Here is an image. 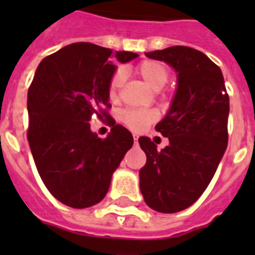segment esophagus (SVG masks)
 Masks as SVG:
<instances>
[{"instance_id":"34e87169","label":"esophagus","mask_w":255,"mask_h":255,"mask_svg":"<svg viewBox=\"0 0 255 255\" xmlns=\"http://www.w3.org/2000/svg\"><path fill=\"white\" fill-rule=\"evenodd\" d=\"M137 139H139V137H137V135H133V140H135V143H137Z\"/></svg>"}]
</instances>
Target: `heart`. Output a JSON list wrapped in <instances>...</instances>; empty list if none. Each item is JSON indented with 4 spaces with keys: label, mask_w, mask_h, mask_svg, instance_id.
<instances>
[{
    "label": "heart",
    "mask_w": 255,
    "mask_h": 255,
    "mask_svg": "<svg viewBox=\"0 0 255 255\" xmlns=\"http://www.w3.org/2000/svg\"><path fill=\"white\" fill-rule=\"evenodd\" d=\"M135 73L153 91L161 90L164 86L167 85L168 78H169L167 67L157 61H143L140 65L136 66ZM123 82L124 73L122 70H118L114 73V75L110 79V83H108V95L111 99H115L118 96V92L123 85ZM120 119L131 129L139 131L155 119V112L127 110V111H123L120 114Z\"/></svg>",
    "instance_id": "obj_1"
}]
</instances>
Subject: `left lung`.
Returning a JSON list of instances; mask_svg holds the SVG:
<instances>
[{
  "label": "left lung",
  "mask_w": 255,
  "mask_h": 255,
  "mask_svg": "<svg viewBox=\"0 0 255 255\" xmlns=\"http://www.w3.org/2000/svg\"><path fill=\"white\" fill-rule=\"evenodd\" d=\"M177 74L169 110L156 131L169 144L157 151L149 137H139L147 164L139 172L147 205L160 213L189 208L213 178L228 145L229 95L221 69L205 54L186 46L145 53Z\"/></svg>",
  "instance_id": "8db88e82"
}]
</instances>
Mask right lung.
<instances>
[{
    "instance_id": "obj_1",
    "label": "right lung",
    "mask_w": 255,
    "mask_h": 255,
    "mask_svg": "<svg viewBox=\"0 0 255 255\" xmlns=\"http://www.w3.org/2000/svg\"><path fill=\"white\" fill-rule=\"evenodd\" d=\"M137 57L79 42L38 65L27 92V140L42 181L62 204L83 209L102 201L132 147L131 132L119 124L100 139L88 122L92 114L108 118L112 58L127 63Z\"/></svg>"
}]
</instances>
